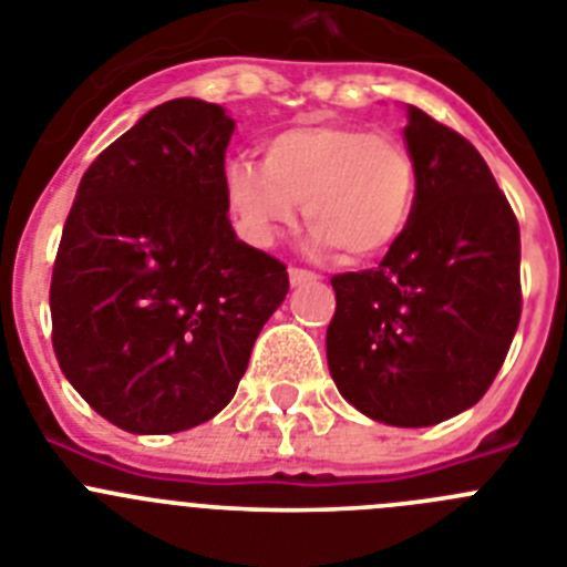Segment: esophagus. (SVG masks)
Masks as SVG:
<instances>
[{
    "label": "esophagus",
    "instance_id": "obj_1",
    "mask_svg": "<svg viewBox=\"0 0 567 567\" xmlns=\"http://www.w3.org/2000/svg\"><path fill=\"white\" fill-rule=\"evenodd\" d=\"M318 275L309 272V269H298V267H289V284L292 287H307V284H315Z\"/></svg>",
    "mask_w": 567,
    "mask_h": 567
}]
</instances>
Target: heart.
Segmentation results:
<instances>
[{
  "mask_svg": "<svg viewBox=\"0 0 567 567\" xmlns=\"http://www.w3.org/2000/svg\"><path fill=\"white\" fill-rule=\"evenodd\" d=\"M224 193L240 235L272 247L307 215L315 249L372 260L392 249L417 204V167L400 138L360 124L300 122L264 138V162L235 155Z\"/></svg>",
  "mask_w": 567,
  "mask_h": 567,
  "instance_id": "heart-1",
  "label": "heart"
}]
</instances>
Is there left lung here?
<instances>
[{"label":"left lung","mask_w":567,"mask_h":567,"mask_svg":"<svg viewBox=\"0 0 567 567\" xmlns=\"http://www.w3.org/2000/svg\"><path fill=\"white\" fill-rule=\"evenodd\" d=\"M417 204L378 269L334 275L327 360L360 414L400 429L477 403L519 327V224L463 135L405 107Z\"/></svg>","instance_id":"8db88e82"}]
</instances>
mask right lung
<instances>
[{"label": "right lung", "instance_id": "right-lung-1", "mask_svg": "<svg viewBox=\"0 0 567 567\" xmlns=\"http://www.w3.org/2000/svg\"><path fill=\"white\" fill-rule=\"evenodd\" d=\"M221 104L173 99L90 164L64 221L53 352L70 385L130 434H175L233 400L287 267L238 240Z\"/></svg>", "mask_w": 567, "mask_h": 567}]
</instances>
